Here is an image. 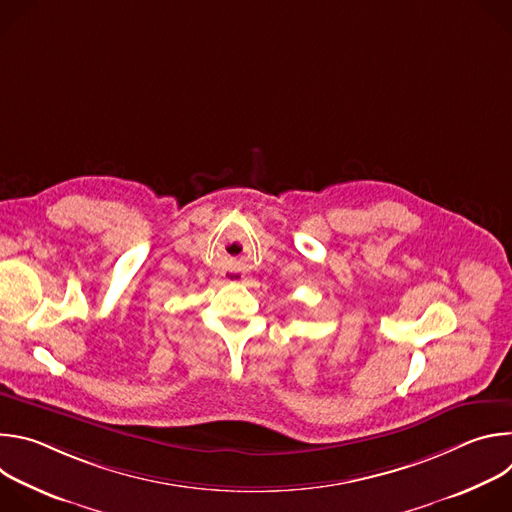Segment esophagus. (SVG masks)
<instances>
[{
    "instance_id": "obj_1",
    "label": "esophagus",
    "mask_w": 512,
    "mask_h": 512,
    "mask_svg": "<svg viewBox=\"0 0 512 512\" xmlns=\"http://www.w3.org/2000/svg\"><path fill=\"white\" fill-rule=\"evenodd\" d=\"M229 281H239V275H229Z\"/></svg>"
}]
</instances>
